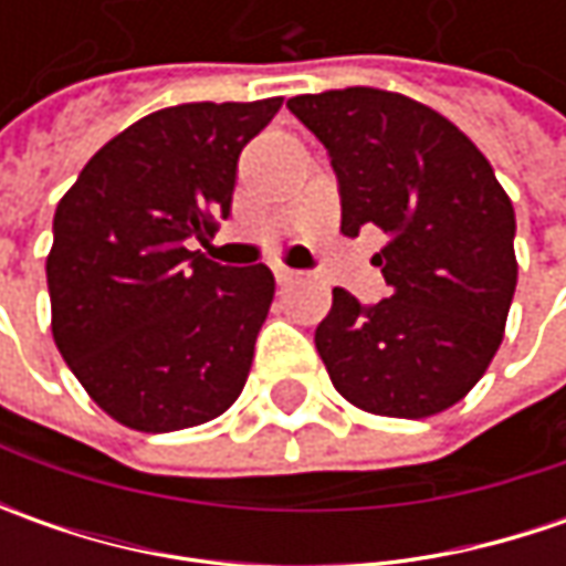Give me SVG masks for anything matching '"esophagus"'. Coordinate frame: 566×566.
I'll list each match as a JSON object with an SVG mask.
<instances>
[{
    "instance_id": "esophagus-1",
    "label": "esophagus",
    "mask_w": 566,
    "mask_h": 566,
    "mask_svg": "<svg viewBox=\"0 0 566 566\" xmlns=\"http://www.w3.org/2000/svg\"><path fill=\"white\" fill-rule=\"evenodd\" d=\"M273 276H276V283H280V286H290L295 276H298V271H293V268H283V264H273Z\"/></svg>"
}]
</instances>
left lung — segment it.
Returning <instances> with one entry per match:
<instances>
[{
    "instance_id": "1",
    "label": "left lung",
    "mask_w": 566,
    "mask_h": 566,
    "mask_svg": "<svg viewBox=\"0 0 566 566\" xmlns=\"http://www.w3.org/2000/svg\"><path fill=\"white\" fill-rule=\"evenodd\" d=\"M327 147L339 229L387 232L375 264L387 298L334 290L315 346L353 406L424 419L457 400L494 359L516 290L511 198L467 135L424 103L375 87L286 99Z\"/></svg>"
}]
</instances>
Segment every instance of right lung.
Instances as JSON below:
<instances>
[{
	"label": "right lung",
	"mask_w": 566,
	"mask_h": 566,
	"mask_svg": "<svg viewBox=\"0 0 566 566\" xmlns=\"http://www.w3.org/2000/svg\"><path fill=\"white\" fill-rule=\"evenodd\" d=\"M280 103L157 109L103 144L55 207V346L116 422L179 431L242 394L273 273L223 268L188 242L229 217L239 154Z\"/></svg>",
	"instance_id": "1"
}]
</instances>
